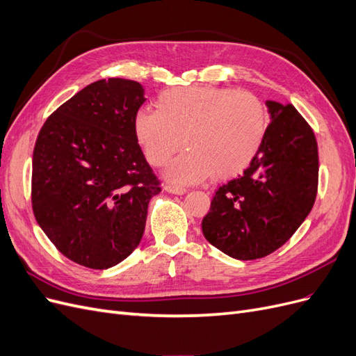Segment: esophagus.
I'll return each mask as SVG.
<instances>
[{"instance_id":"esophagus-1","label":"esophagus","mask_w":356,"mask_h":356,"mask_svg":"<svg viewBox=\"0 0 356 356\" xmlns=\"http://www.w3.org/2000/svg\"><path fill=\"white\" fill-rule=\"evenodd\" d=\"M165 191L168 193H172V195H184V193L187 191L184 187H178V186H165Z\"/></svg>"}]
</instances>
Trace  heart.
Returning <instances> with one entry per match:
<instances>
[{
    "instance_id": "obj_1",
    "label": "heart",
    "mask_w": 356,
    "mask_h": 356,
    "mask_svg": "<svg viewBox=\"0 0 356 356\" xmlns=\"http://www.w3.org/2000/svg\"><path fill=\"white\" fill-rule=\"evenodd\" d=\"M156 106L136 113V141L157 168L184 145L168 169V178L181 184L241 174L260 152L268 126L266 105L245 90L182 86L161 92Z\"/></svg>"
}]
</instances>
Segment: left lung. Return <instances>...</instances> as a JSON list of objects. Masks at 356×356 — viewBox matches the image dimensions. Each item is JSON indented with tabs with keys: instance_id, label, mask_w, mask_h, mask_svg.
<instances>
[{
	"instance_id": "left-lung-1",
	"label": "left lung",
	"mask_w": 356,
	"mask_h": 356,
	"mask_svg": "<svg viewBox=\"0 0 356 356\" xmlns=\"http://www.w3.org/2000/svg\"><path fill=\"white\" fill-rule=\"evenodd\" d=\"M270 123L260 152L221 186L202 220L207 241L238 260H257L281 248L314 208L318 144L293 105L266 102Z\"/></svg>"
}]
</instances>
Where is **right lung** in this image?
Segmentation results:
<instances>
[{
  "label": "right lung",
  "instance_id": "obj_1",
  "mask_svg": "<svg viewBox=\"0 0 356 356\" xmlns=\"http://www.w3.org/2000/svg\"><path fill=\"white\" fill-rule=\"evenodd\" d=\"M143 86H86L42 124L32 156V211L71 261L110 268L143 239L149 199L161 191L134 132Z\"/></svg>",
  "mask_w": 356,
  "mask_h": 356
}]
</instances>
